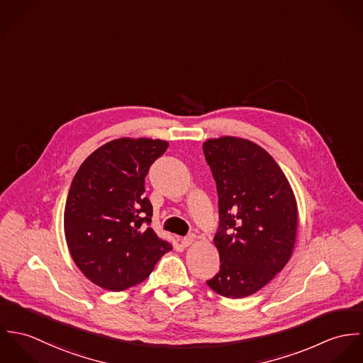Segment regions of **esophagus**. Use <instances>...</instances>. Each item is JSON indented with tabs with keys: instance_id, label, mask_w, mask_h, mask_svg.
Returning a JSON list of instances; mask_svg holds the SVG:
<instances>
[{
	"instance_id": "obj_1",
	"label": "esophagus",
	"mask_w": 363,
	"mask_h": 363,
	"mask_svg": "<svg viewBox=\"0 0 363 363\" xmlns=\"http://www.w3.org/2000/svg\"><path fill=\"white\" fill-rule=\"evenodd\" d=\"M182 245L184 246V247H187V246H190V245H193L194 242H196V236L194 235H189V236H184L182 240Z\"/></svg>"
}]
</instances>
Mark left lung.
Segmentation results:
<instances>
[{
    "label": "left lung",
    "mask_w": 363,
    "mask_h": 363,
    "mask_svg": "<svg viewBox=\"0 0 363 363\" xmlns=\"http://www.w3.org/2000/svg\"><path fill=\"white\" fill-rule=\"evenodd\" d=\"M204 155L216 183L219 226L213 236L220 268L207 285L225 298L256 294L291 259L298 208L281 167L257 144L208 140Z\"/></svg>",
    "instance_id": "1"
}]
</instances>
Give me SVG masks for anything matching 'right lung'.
Instances as JSON below:
<instances>
[{"instance_id":"add662e5","label":"right lung","mask_w":363,"mask_h":363,"mask_svg":"<svg viewBox=\"0 0 363 363\" xmlns=\"http://www.w3.org/2000/svg\"><path fill=\"white\" fill-rule=\"evenodd\" d=\"M169 144L120 138L88 156L72 179L64 232L84 275L107 291H124L150 277L172 245L150 226L152 204L145 177Z\"/></svg>"}]
</instances>
